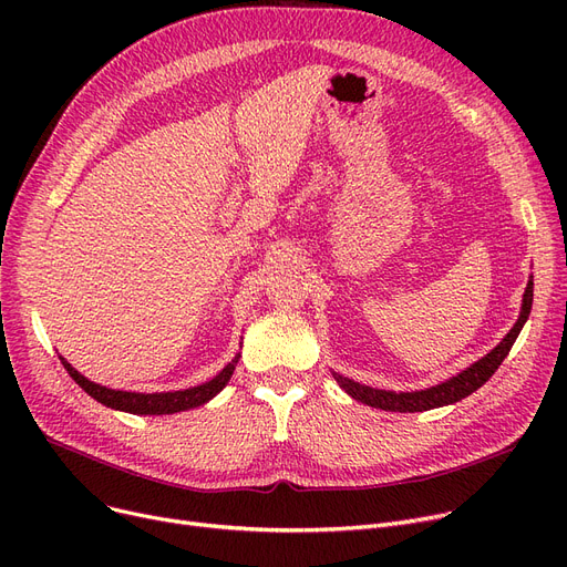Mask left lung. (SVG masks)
<instances>
[{
  "instance_id": "8db88e82",
  "label": "left lung",
  "mask_w": 567,
  "mask_h": 567,
  "mask_svg": "<svg viewBox=\"0 0 567 567\" xmlns=\"http://www.w3.org/2000/svg\"><path fill=\"white\" fill-rule=\"evenodd\" d=\"M530 306H533V278L526 285L524 291V303H522V312L517 323L511 329V333L503 338L501 344H496L485 359H481L478 363H473L471 368H466L464 372H460L457 377L443 381L439 385H432L427 391H415V393H391V391H379V389H370V385H363L359 381H351L347 377L333 374L336 381L342 385V389L353 398L368 406L374 409H383V411H400V413H413V411H427V409H436V406H445L464 400L466 395H471L473 391H478L481 385L498 370V365L503 363L505 355L511 353L522 326L526 323L528 315H530Z\"/></svg>"
}]
</instances>
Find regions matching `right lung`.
Listing matches in <instances>:
<instances>
[{
	"label": "right lung",
	"instance_id": "obj_1",
	"mask_svg": "<svg viewBox=\"0 0 567 567\" xmlns=\"http://www.w3.org/2000/svg\"><path fill=\"white\" fill-rule=\"evenodd\" d=\"M238 359H241V353H238L229 365H225V370L220 374H216L212 381H206L202 385H195V389L174 391V393H148V395L105 389V385H99L94 381H89L86 377H82L75 368H71L69 361L62 359V365L66 368V372L73 377V381L80 385L84 393H89L96 402H101L105 406H112V409H118V411H128V413H140V415H163V413L188 411V409H195V406L208 402L212 398H216L227 385Z\"/></svg>",
	"mask_w": 567,
	"mask_h": 567
}]
</instances>
